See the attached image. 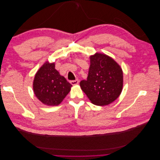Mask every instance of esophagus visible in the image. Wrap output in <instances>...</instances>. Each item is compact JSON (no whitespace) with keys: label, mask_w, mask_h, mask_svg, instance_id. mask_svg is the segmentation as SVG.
Returning a JSON list of instances; mask_svg holds the SVG:
<instances>
[{"label":"esophagus","mask_w":160,"mask_h":160,"mask_svg":"<svg viewBox=\"0 0 160 160\" xmlns=\"http://www.w3.org/2000/svg\"><path fill=\"white\" fill-rule=\"evenodd\" d=\"M70 83L72 85H78L79 84V79H76L75 81H71Z\"/></svg>","instance_id":"esophagus-1"}]
</instances>
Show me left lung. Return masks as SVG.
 Instances as JSON below:
<instances>
[{
    "label": "left lung",
    "instance_id": "8db88e82",
    "mask_svg": "<svg viewBox=\"0 0 160 160\" xmlns=\"http://www.w3.org/2000/svg\"><path fill=\"white\" fill-rule=\"evenodd\" d=\"M89 59L88 79L80 82L81 88L93 104L109 105L122 91V69L113 58L103 53L95 52Z\"/></svg>",
    "mask_w": 160,
    "mask_h": 160
}]
</instances>
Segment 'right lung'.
I'll use <instances>...</instances> for the list:
<instances>
[{
    "label": "right lung",
    "instance_id": "right-lung-1",
    "mask_svg": "<svg viewBox=\"0 0 160 160\" xmlns=\"http://www.w3.org/2000/svg\"><path fill=\"white\" fill-rule=\"evenodd\" d=\"M55 67V62L46 61L37 71L32 83L37 98L48 106L59 105L72 87Z\"/></svg>",
    "mask_w": 160,
    "mask_h": 160
}]
</instances>
